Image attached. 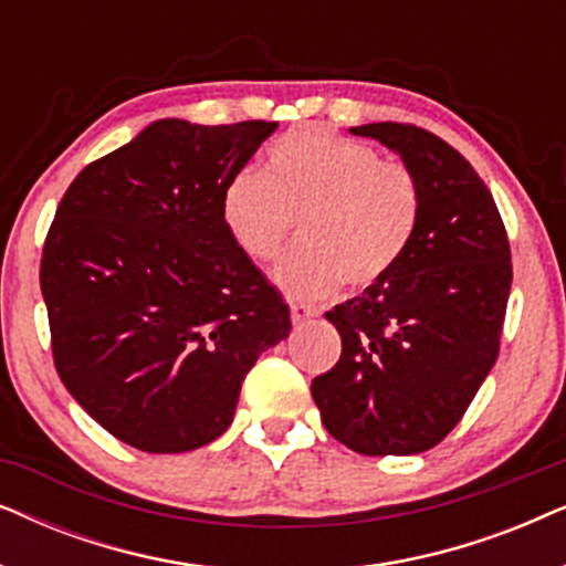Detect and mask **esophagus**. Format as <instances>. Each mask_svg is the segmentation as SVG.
Wrapping results in <instances>:
<instances>
[{
  "label": "esophagus",
  "instance_id": "obj_1",
  "mask_svg": "<svg viewBox=\"0 0 566 566\" xmlns=\"http://www.w3.org/2000/svg\"><path fill=\"white\" fill-rule=\"evenodd\" d=\"M316 308L304 306V304H291V322L293 324H304L308 319H314Z\"/></svg>",
  "mask_w": 566,
  "mask_h": 566
}]
</instances>
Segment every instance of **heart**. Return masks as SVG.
I'll return each instance as SVG.
<instances>
[{
    "instance_id": "1",
    "label": "heart",
    "mask_w": 566,
    "mask_h": 566,
    "mask_svg": "<svg viewBox=\"0 0 566 566\" xmlns=\"http://www.w3.org/2000/svg\"><path fill=\"white\" fill-rule=\"evenodd\" d=\"M420 216L412 169L322 128L277 138L265 172L239 169L221 192V219L254 262L273 260L298 221L301 244L273 273L296 301L329 296L343 281L350 289L384 281L407 254Z\"/></svg>"
}]
</instances>
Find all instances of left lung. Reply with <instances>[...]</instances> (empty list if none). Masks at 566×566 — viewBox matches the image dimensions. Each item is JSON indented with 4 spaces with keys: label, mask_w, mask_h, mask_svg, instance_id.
Listing matches in <instances>:
<instances>
[{
    "label": "left lung",
    "mask_w": 566,
    "mask_h": 566,
    "mask_svg": "<svg viewBox=\"0 0 566 566\" xmlns=\"http://www.w3.org/2000/svg\"><path fill=\"white\" fill-rule=\"evenodd\" d=\"M422 188L417 234L397 268L324 316L343 337L312 381L327 432L363 455H415L467 412L500 350L513 265L500 211L453 146L405 123H366Z\"/></svg>",
    "instance_id": "8db88e82"
}]
</instances>
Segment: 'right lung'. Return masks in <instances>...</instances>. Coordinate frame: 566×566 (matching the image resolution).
Segmentation results:
<instances>
[{
    "mask_svg": "<svg viewBox=\"0 0 566 566\" xmlns=\"http://www.w3.org/2000/svg\"><path fill=\"white\" fill-rule=\"evenodd\" d=\"M277 123L161 118L69 185L45 237L53 360L84 412L146 453L211 443L247 370L291 332L221 192Z\"/></svg>",
    "mask_w": 566,
    "mask_h": 566,
    "instance_id": "right-lung-1",
    "label": "right lung"
}]
</instances>
